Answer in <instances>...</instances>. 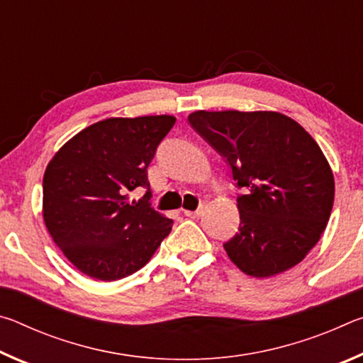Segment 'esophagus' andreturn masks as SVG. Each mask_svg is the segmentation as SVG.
Instances as JSON below:
<instances>
[{
  "instance_id": "esophagus-1",
  "label": "esophagus",
  "mask_w": 363,
  "mask_h": 363,
  "mask_svg": "<svg viewBox=\"0 0 363 363\" xmlns=\"http://www.w3.org/2000/svg\"><path fill=\"white\" fill-rule=\"evenodd\" d=\"M184 214H186V216H189V218H200L201 214H203V208H199V210H195V211H184Z\"/></svg>"
}]
</instances>
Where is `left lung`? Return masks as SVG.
I'll use <instances>...</instances> for the list:
<instances>
[{"label": "left lung", "instance_id": "obj_1", "mask_svg": "<svg viewBox=\"0 0 363 363\" xmlns=\"http://www.w3.org/2000/svg\"><path fill=\"white\" fill-rule=\"evenodd\" d=\"M194 130L224 158L240 213L224 250L251 277L296 266L315 247L335 200L333 173L311 134L277 112L189 115Z\"/></svg>", "mask_w": 363, "mask_h": 363}]
</instances>
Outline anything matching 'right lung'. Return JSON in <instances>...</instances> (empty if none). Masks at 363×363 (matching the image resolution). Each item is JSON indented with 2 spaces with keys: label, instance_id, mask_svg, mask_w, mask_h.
Instances as JSON below:
<instances>
[{
  "label": "right lung",
  "instance_id": "1",
  "mask_svg": "<svg viewBox=\"0 0 363 363\" xmlns=\"http://www.w3.org/2000/svg\"><path fill=\"white\" fill-rule=\"evenodd\" d=\"M169 115L108 118L72 138L43 177L52 240L89 277L112 281L144 267L173 227L150 205L147 168L174 126ZM143 186L139 202L127 192Z\"/></svg>",
  "mask_w": 363,
  "mask_h": 363
}]
</instances>
